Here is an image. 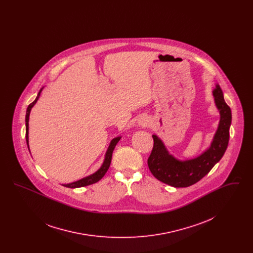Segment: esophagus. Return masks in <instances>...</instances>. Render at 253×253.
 Returning <instances> with one entry per match:
<instances>
[{"instance_id": "esophagus-1", "label": "esophagus", "mask_w": 253, "mask_h": 253, "mask_svg": "<svg viewBox=\"0 0 253 253\" xmlns=\"http://www.w3.org/2000/svg\"><path fill=\"white\" fill-rule=\"evenodd\" d=\"M149 121H150V119L147 116H141L137 120V125L140 127H146V126H148Z\"/></svg>"}]
</instances>
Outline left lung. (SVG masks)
Listing matches in <instances>:
<instances>
[{
  "mask_svg": "<svg viewBox=\"0 0 253 253\" xmlns=\"http://www.w3.org/2000/svg\"><path fill=\"white\" fill-rule=\"evenodd\" d=\"M212 95L220 120L211 145L199 156L185 160L177 159L169 154L161 138L153 134L154 148L148 158V166L158 180L174 188L192 186L208 174L224 156L229 144L231 111L219 84H215Z\"/></svg>",
  "mask_w": 253,
  "mask_h": 253,
  "instance_id": "left-lung-1",
  "label": "left lung"
}]
</instances>
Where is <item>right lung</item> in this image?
Masks as SVG:
<instances>
[{
    "label": "right lung",
    "mask_w": 253,
    "mask_h": 253,
    "mask_svg": "<svg viewBox=\"0 0 253 253\" xmlns=\"http://www.w3.org/2000/svg\"><path fill=\"white\" fill-rule=\"evenodd\" d=\"M43 90V87L39 91L38 93V96H37L36 99L30 103L27 107L26 110V115H25V138H26V143H27V147H28V150H29V139H28V129H29V116H30V112H31V109L33 108V106L36 104L39 97L41 96V93L42 91ZM121 136H117L115 138H113L109 144L108 149L106 151V154H105V157H104V160H103V163L102 165L100 166V168L98 169L96 171H95L94 173L84 177L80 180L75 181L72 183H69V184H63L62 186L66 187V188H71V189H75V188H82V187H85V186H88V185H92L94 183H96L97 181L100 180L104 174L106 173V171L108 170L109 167H110V164H111V160H112V155H113V151L116 147V145L118 144V142L121 140ZM30 152V151H29Z\"/></svg>",
    "instance_id": "1"
}]
</instances>
